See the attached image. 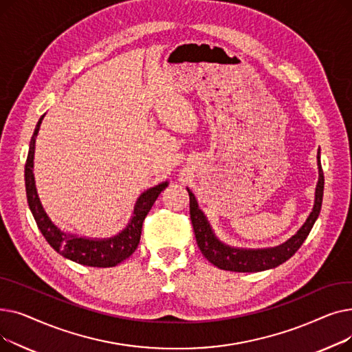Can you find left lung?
<instances>
[{
	"mask_svg": "<svg viewBox=\"0 0 352 352\" xmlns=\"http://www.w3.org/2000/svg\"><path fill=\"white\" fill-rule=\"evenodd\" d=\"M317 158H318V182L316 187V199H314L312 211L309 212L302 227L291 238H288L285 243L276 247L241 248V247H232L223 243L215 235L206 214L202 212L201 208L198 207V201L195 195L190 188H187L190 194L191 223L195 232L197 244L202 255H204L207 260L215 267L226 271H235V272L265 271V270L278 267L287 260H289V258L298 251V248L305 241V238L308 236L314 224H316V221L321 211L322 195H324V173L321 168L320 151Z\"/></svg>",
	"mask_w": 352,
	"mask_h": 352,
	"instance_id": "obj_1",
	"label": "left lung"
}]
</instances>
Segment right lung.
Returning a JSON list of instances; mask_svg holds the SVG:
<instances>
[{"label":"right lung","instance_id":"right-lung-1","mask_svg":"<svg viewBox=\"0 0 352 352\" xmlns=\"http://www.w3.org/2000/svg\"><path fill=\"white\" fill-rule=\"evenodd\" d=\"M43 118L44 116L35 125L32 138L30 141V150H28V157L25 162L27 201L36 226H38L41 234L47 239V243L60 255L67 258V260H71L81 265L98 267V268L118 265L137 250L140 244L144 219L146 214L150 212L158 195L168 187V181H164L158 184V186L145 190L137 198L131 218H129L125 228H122L118 234L113 236H107V238H91V236H81L77 234L67 232L52 223L41 204L38 192H36V187H35V178H34L35 140H36V135H38Z\"/></svg>","mask_w":352,"mask_h":352}]
</instances>
